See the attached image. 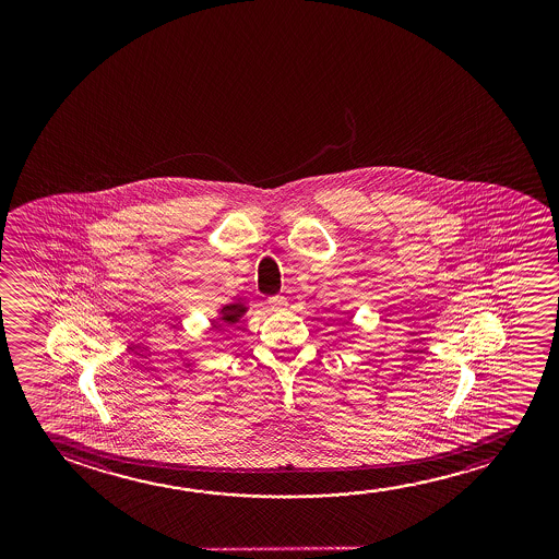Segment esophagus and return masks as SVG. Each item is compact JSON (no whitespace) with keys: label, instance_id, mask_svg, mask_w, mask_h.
Segmentation results:
<instances>
[{"label":"esophagus","instance_id":"34e87169","mask_svg":"<svg viewBox=\"0 0 559 559\" xmlns=\"http://www.w3.org/2000/svg\"><path fill=\"white\" fill-rule=\"evenodd\" d=\"M267 304L273 311H284L286 306H288V301H286L284 296H271V298L267 299Z\"/></svg>","mask_w":559,"mask_h":559}]
</instances>
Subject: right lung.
<instances>
[{
	"label": "right lung",
	"mask_w": 559,
	"mask_h": 559,
	"mask_svg": "<svg viewBox=\"0 0 559 559\" xmlns=\"http://www.w3.org/2000/svg\"><path fill=\"white\" fill-rule=\"evenodd\" d=\"M246 309L248 307L245 304H240V301L223 306L222 311H219V321L225 322V324H235V322L240 321V317L246 313Z\"/></svg>",
	"instance_id": "obj_1"
}]
</instances>
